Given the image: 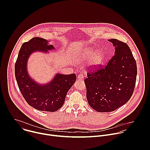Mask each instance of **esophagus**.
<instances>
[{
    "label": "esophagus",
    "instance_id": "esophagus-1",
    "mask_svg": "<svg viewBox=\"0 0 150 150\" xmlns=\"http://www.w3.org/2000/svg\"><path fill=\"white\" fill-rule=\"evenodd\" d=\"M84 78V76L82 74H79L78 75V77H77V79H83Z\"/></svg>",
    "mask_w": 150,
    "mask_h": 150
}]
</instances>
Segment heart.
Wrapping results in <instances>:
<instances>
[{
  "label": "heart",
  "mask_w": 150,
  "mask_h": 150,
  "mask_svg": "<svg viewBox=\"0 0 150 150\" xmlns=\"http://www.w3.org/2000/svg\"><path fill=\"white\" fill-rule=\"evenodd\" d=\"M83 58L85 59H89V64L93 67H97L101 63L103 59V54L101 52L95 53L94 50L92 49H87L85 50L82 54Z\"/></svg>",
  "instance_id": "1"
}]
</instances>
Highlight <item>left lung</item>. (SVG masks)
Returning <instances> with one entry per match:
<instances>
[{"instance_id": "obj_1", "label": "left lung", "mask_w": 150, "mask_h": 150, "mask_svg": "<svg viewBox=\"0 0 150 150\" xmlns=\"http://www.w3.org/2000/svg\"><path fill=\"white\" fill-rule=\"evenodd\" d=\"M109 41L115 46V54L105 66L90 67L84 79L88 103L98 112H113L126 104L136 83L137 63L129 47L117 39Z\"/></svg>"}]
</instances>
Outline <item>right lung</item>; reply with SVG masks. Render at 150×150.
Instances as JSON below:
<instances>
[{"label": "right lung", "instance_id": "add662e5", "mask_svg": "<svg viewBox=\"0 0 150 150\" xmlns=\"http://www.w3.org/2000/svg\"><path fill=\"white\" fill-rule=\"evenodd\" d=\"M47 40L34 37L21 46L15 65V75L19 89L27 103L34 109L54 112L63 105L67 93L76 81V75L57 74L47 85L35 82L28 75L27 63L30 55L35 51L47 52L54 49Z\"/></svg>", "mask_w": 150, "mask_h": 150}]
</instances>
